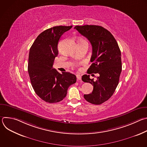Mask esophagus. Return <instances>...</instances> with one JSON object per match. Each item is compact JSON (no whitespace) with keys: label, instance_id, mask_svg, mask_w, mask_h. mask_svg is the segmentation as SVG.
<instances>
[{"label":"esophagus","instance_id":"34e87169","mask_svg":"<svg viewBox=\"0 0 147 147\" xmlns=\"http://www.w3.org/2000/svg\"><path fill=\"white\" fill-rule=\"evenodd\" d=\"M76 77H77V80H81V76L80 74H77Z\"/></svg>","mask_w":147,"mask_h":147}]
</instances>
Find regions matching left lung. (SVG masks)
<instances>
[{"label": "left lung", "mask_w": 147, "mask_h": 147, "mask_svg": "<svg viewBox=\"0 0 147 147\" xmlns=\"http://www.w3.org/2000/svg\"><path fill=\"white\" fill-rule=\"evenodd\" d=\"M79 33L86 37L92 45V63L87 71L98 73L96 80L90 75H83L82 80L94 86L91 94L84 95L85 99L92 104L100 105L108 100L113 94L121 72V52L117 41L107 29L99 26H77Z\"/></svg>", "instance_id": "1"}]
</instances>
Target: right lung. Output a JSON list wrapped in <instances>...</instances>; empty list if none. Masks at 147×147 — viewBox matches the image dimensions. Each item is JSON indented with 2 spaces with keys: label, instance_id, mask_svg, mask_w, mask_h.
Returning <instances> with one entry per match:
<instances>
[{
  "label": "right lung",
  "instance_id": "right-lung-1",
  "mask_svg": "<svg viewBox=\"0 0 147 147\" xmlns=\"http://www.w3.org/2000/svg\"><path fill=\"white\" fill-rule=\"evenodd\" d=\"M72 27L56 26L45 30L37 36L30 49L28 71L32 88L40 99L50 103L63 99L69 87L76 82L74 74H60L52 67L58 55L60 38Z\"/></svg>",
  "mask_w": 147,
  "mask_h": 147
}]
</instances>
